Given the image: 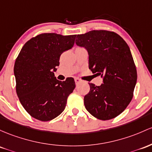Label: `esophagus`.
Returning a JSON list of instances; mask_svg holds the SVG:
<instances>
[{
	"mask_svg": "<svg viewBox=\"0 0 152 152\" xmlns=\"http://www.w3.org/2000/svg\"><path fill=\"white\" fill-rule=\"evenodd\" d=\"M75 82H76V84H79V82H81V79H78V78H75Z\"/></svg>",
	"mask_w": 152,
	"mask_h": 152,
	"instance_id": "esophagus-1",
	"label": "esophagus"
}]
</instances>
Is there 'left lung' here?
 <instances>
[{
  "label": "left lung",
  "mask_w": 152,
  "mask_h": 152,
  "mask_svg": "<svg viewBox=\"0 0 152 152\" xmlns=\"http://www.w3.org/2000/svg\"><path fill=\"white\" fill-rule=\"evenodd\" d=\"M76 44L89 53V69L104 76L101 86L90 84L84 96L87 111L97 119L115 118L126 110L133 96L137 71L126 41L114 31L92 30L77 35Z\"/></svg>",
  "instance_id": "obj_1"
}]
</instances>
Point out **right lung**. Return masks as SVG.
Masks as SVG:
<instances>
[{"instance_id": "1", "label": "right lung", "mask_w": 152, "mask_h": 152, "mask_svg": "<svg viewBox=\"0 0 152 152\" xmlns=\"http://www.w3.org/2000/svg\"><path fill=\"white\" fill-rule=\"evenodd\" d=\"M76 35L42 33L26 42L14 64L16 91L25 110L35 119L49 121L64 110L75 89L74 79H56L54 73L63 52L73 46Z\"/></svg>"}]
</instances>
